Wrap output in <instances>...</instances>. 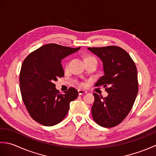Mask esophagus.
I'll use <instances>...</instances> for the list:
<instances>
[{"mask_svg": "<svg viewBox=\"0 0 156 156\" xmlns=\"http://www.w3.org/2000/svg\"><path fill=\"white\" fill-rule=\"evenodd\" d=\"M78 94H79V95H82V94H86L87 93V91L86 90H80V89H78Z\"/></svg>", "mask_w": 156, "mask_h": 156, "instance_id": "obj_1", "label": "esophagus"}]
</instances>
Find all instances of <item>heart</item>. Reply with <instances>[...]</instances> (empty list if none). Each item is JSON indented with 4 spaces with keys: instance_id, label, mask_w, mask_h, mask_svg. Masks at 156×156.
I'll use <instances>...</instances> for the list:
<instances>
[{
    "instance_id": "1",
    "label": "heart",
    "mask_w": 156,
    "mask_h": 156,
    "mask_svg": "<svg viewBox=\"0 0 156 156\" xmlns=\"http://www.w3.org/2000/svg\"><path fill=\"white\" fill-rule=\"evenodd\" d=\"M95 59V58L92 57V56H87V57L85 58L84 61H85V60H87V59ZM68 66H69V64H68V62H67V63H66V64H65V69H67L68 68ZM79 86H80V87H83L84 84H83V83H80V84H79Z\"/></svg>"
}]
</instances>
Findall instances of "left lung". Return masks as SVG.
Returning a JSON list of instances; mask_svg holds the SVG:
<instances>
[{
	"mask_svg": "<svg viewBox=\"0 0 156 156\" xmlns=\"http://www.w3.org/2000/svg\"><path fill=\"white\" fill-rule=\"evenodd\" d=\"M102 62L104 76L96 87L103 86L107 97L94 93L92 115L104 127H112L124 120L131 110L138 92L137 68L128 53L117 46L88 48Z\"/></svg>",
	"mask_w": 156,
	"mask_h": 156,
	"instance_id": "1",
	"label": "left lung"
}]
</instances>
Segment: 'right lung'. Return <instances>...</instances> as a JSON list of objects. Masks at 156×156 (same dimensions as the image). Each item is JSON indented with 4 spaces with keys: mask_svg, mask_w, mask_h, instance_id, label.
I'll list each match as a JSON object with an SVG mask.
<instances>
[{
    "mask_svg": "<svg viewBox=\"0 0 156 156\" xmlns=\"http://www.w3.org/2000/svg\"><path fill=\"white\" fill-rule=\"evenodd\" d=\"M80 48L49 44L31 53L23 61L20 90L29 115L39 123L45 126L59 123L67 115L70 102L78 97V91L72 87L60 94L54 82L64 76L62 59Z\"/></svg>",
    "mask_w": 156,
    "mask_h": 156,
    "instance_id": "right-lung-1",
    "label": "right lung"
}]
</instances>
